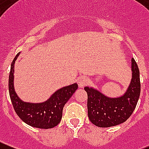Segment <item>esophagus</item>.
I'll list each match as a JSON object with an SVG mask.
<instances>
[{
  "label": "esophagus",
  "mask_w": 149,
  "mask_h": 149,
  "mask_svg": "<svg viewBox=\"0 0 149 149\" xmlns=\"http://www.w3.org/2000/svg\"><path fill=\"white\" fill-rule=\"evenodd\" d=\"M77 82L79 88H84L88 84V79H87L86 76H81L78 79Z\"/></svg>",
  "instance_id": "obj_1"
}]
</instances>
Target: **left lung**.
Listing matches in <instances>:
<instances>
[{"label": "left lung", "mask_w": 149, "mask_h": 149, "mask_svg": "<svg viewBox=\"0 0 149 149\" xmlns=\"http://www.w3.org/2000/svg\"><path fill=\"white\" fill-rule=\"evenodd\" d=\"M132 79L123 96L109 98L93 88L85 87L88 93V114L93 125L101 128L115 126L126 121L134 111L140 94V70L131 59Z\"/></svg>", "instance_id": "obj_1"}]
</instances>
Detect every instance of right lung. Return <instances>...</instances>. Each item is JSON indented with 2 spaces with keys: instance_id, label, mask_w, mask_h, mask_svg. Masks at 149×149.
Returning a JSON list of instances; mask_svg holds the SVG:
<instances>
[{
  "instance_id": "obj_1",
  "label": "right lung",
  "mask_w": 149,
  "mask_h": 149,
  "mask_svg": "<svg viewBox=\"0 0 149 149\" xmlns=\"http://www.w3.org/2000/svg\"><path fill=\"white\" fill-rule=\"evenodd\" d=\"M20 53L16 55L11 64L9 77V96L13 108L22 121L35 128L48 129L56 126L62 117L63 108L77 90L76 83L64 87L56 91L49 100L41 103H29L19 99L14 89V67L15 60Z\"/></svg>"
}]
</instances>
